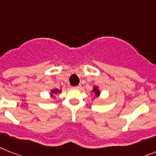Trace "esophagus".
Masks as SVG:
<instances>
[{"mask_svg":"<svg viewBox=\"0 0 156 156\" xmlns=\"http://www.w3.org/2000/svg\"><path fill=\"white\" fill-rule=\"evenodd\" d=\"M81 87H82V86L80 85V84H79V85H77V86H75V87H73V88H75V89H80L81 88Z\"/></svg>","mask_w":156,"mask_h":156,"instance_id":"obj_1","label":"esophagus"}]
</instances>
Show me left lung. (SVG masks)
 Returning a JSON list of instances; mask_svg holds the SVG:
<instances>
[{
	"mask_svg": "<svg viewBox=\"0 0 156 156\" xmlns=\"http://www.w3.org/2000/svg\"><path fill=\"white\" fill-rule=\"evenodd\" d=\"M93 92H95V94H96V96H98L99 95H100V92H99V90L97 89V87H94Z\"/></svg>",
	"mask_w": 156,
	"mask_h": 156,
	"instance_id": "left-lung-1",
	"label": "left lung"
}]
</instances>
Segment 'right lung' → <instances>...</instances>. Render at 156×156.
I'll return each instance as SVG.
<instances>
[{
	"label": "right lung",
	"mask_w": 156,
	"mask_h": 156,
	"mask_svg": "<svg viewBox=\"0 0 156 156\" xmlns=\"http://www.w3.org/2000/svg\"><path fill=\"white\" fill-rule=\"evenodd\" d=\"M58 92H59V90H58V89H55V90H53V91H52V92H53V93H55V94L57 93Z\"/></svg>",
	"instance_id": "right-lung-1"
}]
</instances>
